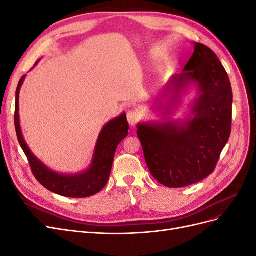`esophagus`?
Returning <instances> with one entry per match:
<instances>
[{"label": "esophagus", "mask_w": 256, "mask_h": 256, "mask_svg": "<svg viewBox=\"0 0 256 256\" xmlns=\"http://www.w3.org/2000/svg\"><path fill=\"white\" fill-rule=\"evenodd\" d=\"M127 120L130 126H136L138 120H141V114L136 110H131L127 113Z\"/></svg>", "instance_id": "34e87169"}]
</instances>
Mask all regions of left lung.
<instances>
[{
  "label": "left lung",
  "mask_w": 256,
  "mask_h": 256,
  "mask_svg": "<svg viewBox=\"0 0 256 256\" xmlns=\"http://www.w3.org/2000/svg\"><path fill=\"white\" fill-rule=\"evenodd\" d=\"M193 46L182 72L174 74L154 99L162 120L136 126L150 172L168 188L187 187L210 175L230 134L233 92L228 76L212 50L203 44ZM191 89L196 90V97L190 114L174 121L168 115Z\"/></svg>",
  "instance_id": "left-lung-1"
}]
</instances>
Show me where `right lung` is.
I'll return each instance as SVG.
<instances>
[{
	"instance_id": "add662e5",
	"label": "right lung",
	"mask_w": 256,
	"mask_h": 256,
	"mask_svg": "<svg viewBox=\"0 0 256 256\" xmlns=\"http://www.w3.org/2000/svg\"><path fill=\"white\" fill-rule=\"evenodd\" d=\"M38 62L40 60L36 62L34 67ZM24 79L26 74L20 79L16 90L14 127L21 148L28 157L36 180L46 189L67 198H88L102 191L109 180L115 150L118 144L128 136L129 124L126 118V113H122L102 127L97 138L92 162L85 171L76 174L58 173L35 156L23 138L19 118V94Z\"/></svg>"
}]
</instances>
